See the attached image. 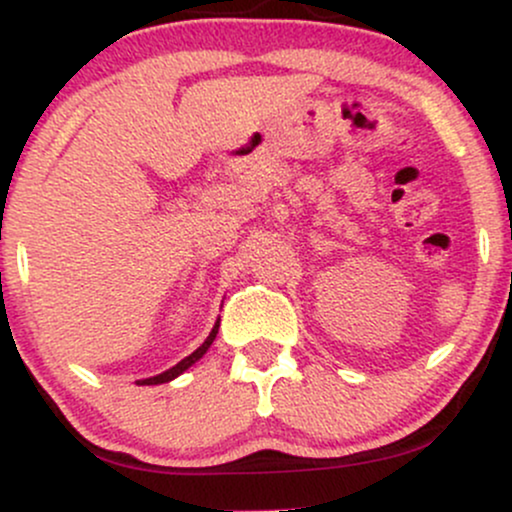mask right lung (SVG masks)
Instances as JSON below:
<instances>
[{
	"label": "right lung",
	"mask_w": 512,
	"mask_h": 512,
	"mask_svg": "<svg viewBox=\"0 0 512 512\" xmlns=\"http://www.w3.org/2000/svg\"><path fill=\"white\" fill-rule=\"evenodd\" d=\"M216 332H219V322H216V325H214V330H211V332H209V337H207V339H204V344H202V346H199V349H197V351H192V354H190V356H187V358H182V361H180V363H175V366H173V368H168V370H166V373H161V375H154V378H146V380H139V383H137V385H161V383H168V380L178 378V375H180V373H185V370H187V368H190V366H192V363H195V361H199V358H202L204 354H207V349H209V346H211V342H214V339H216Z\"/></svg>",
	"instance_id": "1"
}]
</instances>
